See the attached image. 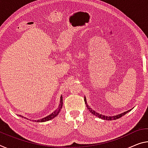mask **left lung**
Segmentation results:
<instances>
[{"label": "left lung", "instance_id": "left-lung-1", "mask_svg": "<svg viewBox=\"0 0 148 148\" xmlns=\"http://www.w3.org/2000/svg\"><path fill=\"white\" fill-rule=\"evenodd\" d=\"M84 101H85V103H86V107H88V109H89V111H90L91 112V113H92L93 114H94L95 116L99 117V118H100V119H103V120H108V121H109H109H111V120H116V119H119V118H121V116H124V115H125V114H126V113H128V112L130 111L131 110H132V109H130V110H128V111H125V112H123V113L118 114V115L111 116H107L103 115V114H100L99 113H98V112H95V111H94V110H92V109H91V108H90V107L88 106V105L87 104L86 98L85 97H84Z\"/></svg>", "mask_w": 148, "mask_h": 148}]
</instances>
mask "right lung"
<instances>
[{"mask_svg":"<svg viewBox=\"0 0 148 148\" xmlns=\"http://www.w3.org/2000/svg\"><path fill=\"white\" fill-rule=\"evenodd\" d=\"M62 95L60 96V104H59V105H58V107L55 110V111L53 112V113H51V114H49V115H48L47 116L45 117V118H43L41 119H39V120H35V121L33 120V121H34V122H37V123H43V122L50 121V120H51V119H54L55 117H56L58 115V114L59 113V112L60 111V109H62ZM20 116L22 117V118H25V117H23V116L20 115ZM25 119H26V118H25Z\"/></svg>","mask_w":148,"mask_h":148,"instance_id":"right-lung-1","label":"right lung"}]
</instances>
